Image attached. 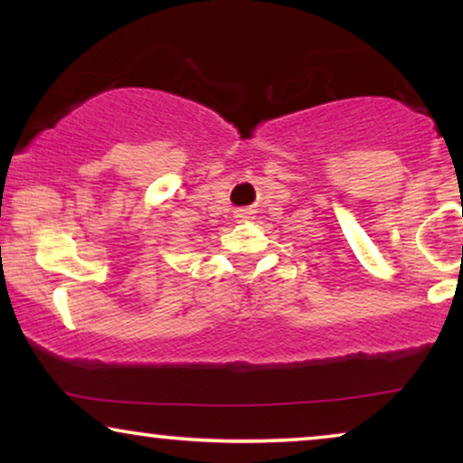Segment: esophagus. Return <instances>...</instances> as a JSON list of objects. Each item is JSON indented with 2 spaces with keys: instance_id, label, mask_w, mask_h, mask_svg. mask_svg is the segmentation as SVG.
Masks as SVG:
<instances>
[{
  "instance_id": "34e87169",
  "label": "esophagus",
  "mask_w": 463,
  "mask_h": 463,
  "mask_svg": "<svg viewBox=\"0 0 463 463\" xmlns=\"http://www.w3.org/2000/svg\"><path fill=\"white\" fill-rule=\"evenodd\" d=\"M236 219L238 221H249V219H252V211H249V208H242V211L236 213Z\"/></svg>"
}]
</instances>
